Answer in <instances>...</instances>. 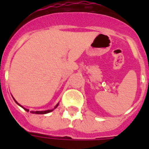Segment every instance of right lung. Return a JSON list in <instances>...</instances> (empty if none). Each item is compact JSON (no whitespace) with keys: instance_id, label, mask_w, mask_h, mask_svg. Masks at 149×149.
Returning <instances> with one entry per match:
<instances>
[{"instance_id":"right-lung-1","label":"right lung","mask_w":149,"mask_h":149,"mask_svg":"<svg viewBox=\"0 0 149 149\" xmlns=\"http://www.w3.org/2000/svg\"><path fill=\"white\" fill-rule=\"evenodd\" d=\"M16 103H17V102H16ZM18 105H19V104H18ZM58 104H57V105H56V107H55V108H56V107H58ZM20 106H21V105H20ZM23 108H24V107H23ZM55 108H54V109H55ZM24 110H25V111H29V110H28V109H26V108H24ZM54 109H52V110H48V111H36V112H35V111H32L31 113H37V114H44V113H49V112H51V111H53Z\"/></svg>"}]
</instances>
